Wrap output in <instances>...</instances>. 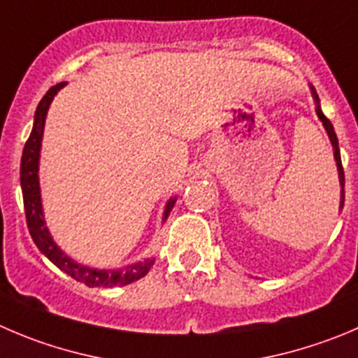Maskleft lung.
<instances>
[{"instance_id": "8db88e82", "label": "left lung", "mask_w": 358, "mask_h": 358, "mask_svg": "<svg viewBox=\"0 0 358 358\" xmlns=\"http://www.w3.org/2000/svg\"><path fill=\"white\" fill-rule=\"evenodd\" d=\"M309 90H311V94H313V100H315V110H316V115H318V119L322 121L323 128H325L327 135H329V141L330 144H332V151H334V159H336V166H338V176H339V185H341V199H339V210H343V206H345V172H343V163H341V152H339V142H338V137H336V131H334V126H332V122L329 121V119L325 117V114L322 112V107H320V98L318 94H316V90L315 87L309 84Z\"/></svg>"}]
</instances>
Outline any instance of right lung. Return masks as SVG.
Returning a JSON list of instances; mask_svg holds the SVG:
<instances>
[{
	"mask_svg": "<svg viewBox=\"0 0 358 358\" xmlns=\"http://www.w3.org/2000/svg\"><path fill=\"white\" fill-rule=\"evenodd\" d=\"M66 83H59L56 86L50 87L45 93V96L40 100L38 107L35 112V122H33V130L29 135L28 142L24 145L22 158H20V188H22V199H24V210H26V221H28L29 234H31L33 243L36 244L40 251L56 265L57 268L68 274L70 278L77 279L80 283L87 285V287H103V288H114V287H124L130 285L137 279L144 278L149 271H151L155 258H145V260L137 262V264H130L121 268H96L90 267V265L79 264L73 258L68 257L63 250L56 244V241L50 236L49 228H47L45 216H43V206H42V193H40V151H42V138H43V128H45L47 112H49L50 103H52L54 96L59 93ZM176 196H170L169 202L165 203L163 209L162 223H165L169 217L170 210L176 206Z\"/></svg>",
	"mask_w": 358,
	"mask_h": 358,
	"instance_id": "obj_1",
	"label": "right lung"
}]
</instances>
